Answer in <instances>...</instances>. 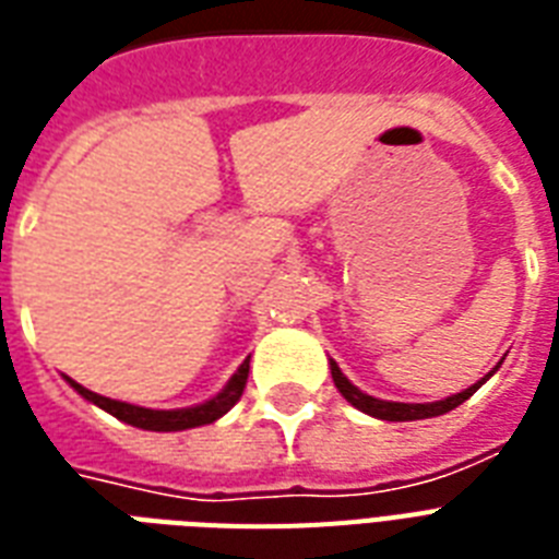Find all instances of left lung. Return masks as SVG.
<instances>
[{"instance_id": "8db88e82", "label": "left lung", "mask_w": 559, "mask_h": 559, "mask_svg": "<svg viewBox=\"0 0 559 559\" xmlns=\"http://www.w3.org/2000/svg\"><path fill=\"white\" fill-rule=\"evenodd\" d=\"M329 370H332V382H335V388L341 391V396L353 405V408L365 411V414H370V417L376 419H388V423H411V419H428V417H440V414H449V411H455L457 405H464L469 396H473L478 388H481L487 379H490L496 370H499V365L492 367L490 373L484 376L481 382L469 384L466 391L461 393H452V396H445V400H437V402H388V400H376V396H370V393L358 391L356 384L349 382L347 376L341 373V367L329 358Z\"/></svg>"}]
</instances>
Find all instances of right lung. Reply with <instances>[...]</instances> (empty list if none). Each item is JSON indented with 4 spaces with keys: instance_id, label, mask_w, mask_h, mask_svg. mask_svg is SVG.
Listing matches in <instances>:
<instances>
[{
    "instance_id": "add662e5",
    "label": "right lung",
    "mask_w": 559,
    "mask_h": 559,
    "mask_svg": "<svg viewBox=\"0 0 559 559\" xmlns=\"http://www.w3.org/2000/svg\"><path fill=\"white\" fill-rule=\"evenodd\" d=\"M248 370H250V358H245V365L230 376V382L224 384L212 400L201 402V405H189V408H171V411H154V408H142V405H131V402L122 400H110V396H98V393L86 391L84 384H78L75 379L67 382L75 388L86 402H93L107 414H114L116 419H122L128 426L145 428V431H186V428H198V426H210L215 419H221L227 411L241 400L245 393V384H248Z\"/></svg>"
}]
</instances>
